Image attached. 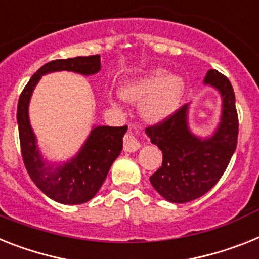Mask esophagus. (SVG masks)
I'll return each mask as SVG.
<instances>
[{
    "instance_id": "esophagus-1",
    "label": "esophagus",
    "mask_w": 259,
    "mask_h": 259,
    "mask_svg": "<svg viewBox=\"0 0 259 259\" xmlns=\"http://www.w3.org/2000/svg\"><path fill=\"white\" fill-rule=\"evenodd\" d=\"M140 136H141V129L138 126L130 129L126 136L123 137V150L125 151H129V153H133V151H137V150L141 147L140 143Z\"/></svg>"
}]
</instances>
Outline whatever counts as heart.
Here are the masks:
<instances>
[{
    "instance_id": "1",
    "label": "heart",
    "mask_w": 259,
    "mask_h": 259,
    "mask_svg": "<svg viewBox=\"0 0 259 259\" xmlns=\"http://www.w3.org/2000/svg\"><path fill=\"white\" fill-rule=\"evenodd\" d=\"M184 82L179 76L167 75L164 69H154L123 89V97L132 101L145 100L142 110L146 118L162 119L177 108Z\"/></svg>"
}]
</instances>
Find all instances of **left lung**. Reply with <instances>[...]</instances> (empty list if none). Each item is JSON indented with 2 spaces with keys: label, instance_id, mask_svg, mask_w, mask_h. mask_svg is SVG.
Segmentation results:
<instances>
[{
  "label": "left lung",
  "instance_id": "1",
  "mask_svg": "<svg viewBox=\"0 0 259 259\" xmlns=\"http://www.w3.org/2000/svg\"><path fill=\"white\" fill-rule=\"evenodd\" d=\"M204 82L219 89L223 97L221 122L210 138L200 140L191 133L187 105L146 127L151 143L163 154L162 166L150 182L171 203H187L207 193L223 177L237 146L238 114L232 84L216 69L208 71Z\"/></svg>",
  "mask_w": 259,
  "mask_h": 259
}]
</instances>
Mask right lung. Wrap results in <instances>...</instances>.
Returning a JSON list of instances; mask_svg holds the SVG:
<instances>
[{
    "label": "right lung",
    "mask_w": 259,
    "mask_h": 259,
    "mask_svg": "<svg viewBox=\"0 0 259 259\" xmlns=\"http://www.w3.org/2000/svg\"><path fill=\"white\" fill-rule=\"evenodd\" d=\"M101 68L100 55L76 56L46 63L23 88L18 101L19 142L23 163L32 182L50 199L62 204H82L92 199L103 186L113 162L122 150V137L127 126H96L80 153L64 166H46L36 147L29 121V101L34 87L43 75L55 71H72L93 75Z\"/></svg>",
    "instance_id": "1"
}]
</instances>
